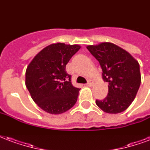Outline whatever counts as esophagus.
Masks as SVG:
<instances>
[{
    "label": "esophagus",
    "mask_w": 150,
    "mask_h": 150,
    "mask_svg": "<svg viewBox=\"0 0 150 150\" xmlns=\"http://www.w3.org/2000/svg\"><path fill=\"white\" fill-rule=\"evenodd\" d=\"M86 85L87 86H92V82L91 80H89L88 82H87V83H86Z\"/></svg>",
    "instance_id": "obj_1"
}]
</instances>
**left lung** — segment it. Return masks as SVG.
<instances>
[{"label": "left lung", "mask_w": 150, "mask_h": 150, "mask_svg": "<svg viewBox=\"0 0 150 150\" xmlns=\"http://www.w3.org/2000/svg\"><path fill=\"white\" fill-rule=\"evenodd\" d=\"M86 48L99 62L103 80L109 83L108 95L103 100H96L97 106L108 114L126 110L140 86L138 62L126 50L109 42L88 45Z\"/></svg>", "instance_id": "obj_1"}]
</instances>
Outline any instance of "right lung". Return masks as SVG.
<instances>
[{
	"label": "right lung",
	"mask_w": 150,
	"mask_h": 150,
	"mask_svg": "<svg viewBox=\"0 0 150 150\" xmlns=\"http://www.w3.org/2000/svg\"><path fill=\"white\" fill-rule=\"evenodd\" d=\"M78 44H50L35 55L25 73V85L39 107L52 115L67 111L77 101L79 88L71 83L66 65L80 49Z\"/></svg>",
	"instance_id": "add662e5"
}]
</instances>
